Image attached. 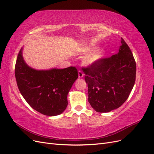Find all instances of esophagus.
I'll return each mask as SVG.
<instances>
[{
  "label": "esophagus",
  "mask_w": 154,
  "mask_h": 154,
  "mask_svg": "<svg viewBox=\"0 0 154 154\" xmlns=\"http://www.w3.org/2000/svg\"><path fill=\"white\" fill-rule=\"evenodd\" d=\"M83 76H84V74L82 72V71H78V77L79 78H83Z\"/></svg>",
  "instance_id": "1"
}]
</instances>
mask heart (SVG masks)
Segmentation results:
<instances>
[{
  "instance_id": "1",
  "label": "heart",
  "mask_w": 154,
  "mask_h": 154,
  "mask_svg": "<svg viewBox=\"0 0 154 154\" xmlns=\"http://www.w3.org/2000/svg\"><path fill=\"white\" fill-rule=\"evenodd\" d=\"M97 48V47L96 45L88 46V47L85 49V52L87 53H91L92 51L96 50ZM105 55L106 51L103 48L99 49L95 51L94 52L87 55L85 58L84 60H83V63L88 66H93V65H95L97 63H99L102 59L104 58Z\"/></svg>"
}]
</instances>
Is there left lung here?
I'll return each mask as SVG.
<instances>
[{
    "label": "left lung",
    "instance_id": "8db88e82",
    "mask_svg": "<svg viewBox=\"0 0 154 154\" xmlns=\"http://www.w3.org/2000/svg\"><path fill=\"white\" fill-rule=\"evenodd\" d=\"M119 52L83 68L88 100L97 112H109L127 100L136 81V64L131 50L122 38Z\"/></svg>",
    "mask_w": 154,
    "mask_h": 154
}]
</instances>
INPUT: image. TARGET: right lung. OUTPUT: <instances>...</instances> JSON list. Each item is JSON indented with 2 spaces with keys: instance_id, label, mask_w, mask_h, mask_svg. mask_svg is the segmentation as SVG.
<instances>
[{
  "instance_id": "obj_1",
  "label": "right lung",
  "mask_w": 154,
  "mask_h": 154,
  "mask_svg": "<svg viewBox=\"0 0 154 154\" xmlns=\"http://www.w3.org/2000/svg\"><path fill=\"white\" fill-rule=\"evenodd\" d=\"M23 48L18 53L15 74L21 94L32 109L49 116L61 114L68 105L67 95L78 78L74 67L37 70L24 61Z\"/></svg>"
}]
</instances>
